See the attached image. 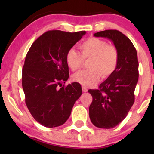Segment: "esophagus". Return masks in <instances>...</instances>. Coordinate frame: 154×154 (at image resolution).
Returning a JSON list of instances; mask_svg holds the SVG:
<instances>
[{
	"label": "esophagus",
	"instance_id": "1",
	"mask_svg": "<svg viewBox=\"0 0 154 154\" xmlns=\"http://www.w3.org/2000/svg\"><path fill=\"white\" fill-rule=\"evenodd\" d=\"M82 91L84 92V93H86V92H88V88L86 87H84V86H82Z\"/></svg>",
	"mask_w": 154,
	"mask_h": 154
}]
</instances>
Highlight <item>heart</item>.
I'll use <instances>...</instances> for the list:
<instances>
[{"instance_id": "obj_1", "label": "heart", "mask_w": 154, "mask_h": 154, "mask_svg": "<svg viewBox=\"0 0 154 154\" xmlns=\"http://www.w3.org/2000/svg\"><path fill=\"white\" fill-rule=\"evenodd\" d=\"M79 48L81 54L74 48L66 52L65 59L67 66L72 71H77L82 66L83 59H90V69L73 75L74 82L85 87H93L99 82L101 77L108 78L115 72L119 59V51L116 46L108 45L102 39L92 37L79 44Z\"/></svg>"}]
</instances>
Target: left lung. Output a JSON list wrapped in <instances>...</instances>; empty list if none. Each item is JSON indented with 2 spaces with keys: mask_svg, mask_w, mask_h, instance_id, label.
I'll use <instances>...</instances> for the list:
<instances>
[{
  "mask_svg": "<svg viewBox=\"0 0 154 154\" xmlns=\"http://www.w3.org/2000/svg\"><path fill=\"white\" fill-rule=\"evenodd\" d=\"M95 37L111 40L119 54L115 72L100 85L98 90H89L93 101L89 116L95 127L111 129L128 115L135 101V89L138 81L137 51L131 40L116 29L100 31Z\"/></svg>",
  "mask_w": 154,
  "mask_h": 154,
  "instance_id": "8db88e82",
  "label": "left lung"
}]
</instances>
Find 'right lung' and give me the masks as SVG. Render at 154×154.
I'll use <instances>...</instances> for the list:
<instances>
[{
  "instance_id": "right-lung-1",
  "label": "right lung",
  "mask_w": 154,
  "mask_h": 154,
  "mask_svg": "<svg viewBox=\"0 0 154 154\" xmlns=\"http://www.w3.org/2000/svg\"><path fill=\"white\" fill-rule=\"evenodd\" d=\"M85 33L48 31L28 51L22 69L25 103L32 116L44 127L56 128L66 122L82 95L79 83L62 84L69 76L66 52Z\"/></svg>"
}]
</instances>
